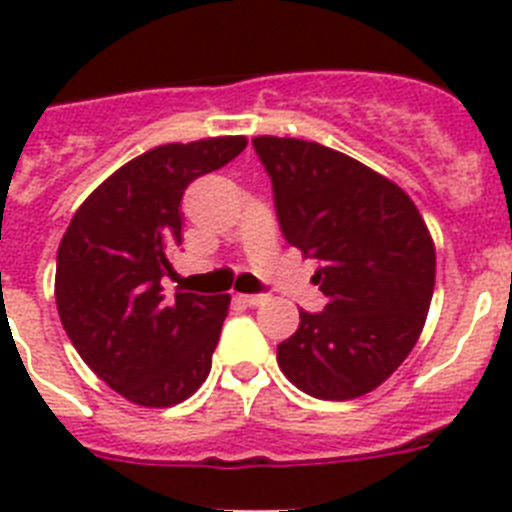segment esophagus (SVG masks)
<instances>
[{"label": "esophagus", "instance_id": "obj_1", "mask_svg": "<svg viewBox=\"0 0 512 512\" xmlns=\"http://www.w3.org/2000/svg\"><path fill=\"white\" fill-rule=\"evenodd\" d=\"M242 302L249 304V307H263V304L268 302V296H265V294H244Z\"/></svg>", "mask_w": 512, "mask_h": 512}]
</instances>
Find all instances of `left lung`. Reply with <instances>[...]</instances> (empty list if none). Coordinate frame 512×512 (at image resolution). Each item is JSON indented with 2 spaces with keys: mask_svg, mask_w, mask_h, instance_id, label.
<instances>
[{
  "mask_svg": "<svg viewBox=\"0 0 512 512\" xmlns=\"http://www.w3.org/2000/svg\"><path fill=\"white\" fill-rule=\"evenodd\" d=\"M286 242L315 257L325 312H302L278 367L322 401L372 393L411 354L435 291V242L414 200L362 161L299 137L252 140Z\"/></svg>",
  "mask_w": 512,
  "mask_h": 512,
  "instance_id": "1",
  "label": "left lung"
}]
</instances>
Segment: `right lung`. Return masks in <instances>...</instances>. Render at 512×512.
I'll return each mask as SVG.
<instances>
[{
	"instance_id": "obj_1",
	"label": "right lung",
	"mask_w": 512,
	"mask_h": 512,
	"mask_svg": "<svg viewBox=\"0 0 512 512\" xmlns=\"http://www.w3.org/2000/svg\"><path fill=\"white\" fill-rule=\"evenodd\" d=\"M244 148V135H223L132 158L85 197L59 242V320L83 362L135 406L169 409L208 377L231 296L176 291L166 302L161 278L182 244L187 184Z\"/></svg>"
}]
</instances>
